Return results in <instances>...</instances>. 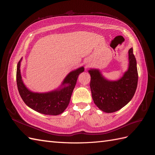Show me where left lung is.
I'll list each match as a JSON object with an SVG mask.
<instances>
[{
  "label": "left lung",
  "instance_id": "left-lung-1",
  "mask_svg": "<svg viewBox=\"0 0 155 155\" xmlns=\"http://www.w3.org/2000/svg\"><path fill=\"white\" fill-rule=\"evenodd\" d=\"M129 69L120 79L116 81H108L96 69L88 71L91 74L90 87L92 97L96 105L107 113L121 109L131 100L138 85L137 60L133 49L129 50Z\"/></svg>",
  "mask_w": 155,
  "mask_h": 155
}]
</instances>
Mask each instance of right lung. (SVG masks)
<instances>
[{
	"label": "right lung",
	"instance_id": "add662e5",
	"mask_svg": "<svg viewBox=\"0 0 155 155\" xmlns=\"http://www.w3.org/2000/svg\"><path fill=\"white\" fill-rule=\"evenodd\" d=\"M21 61V59L17 64V85L19 94L26 105L46 115L61 114L69 104L78 76L84 71V68L81 67L68 74L62 83L63 85L68 84V86L50 92L35 93L29 91L22 82L20 71Z\"/></svg>",
	"mask_w": 155,
	"mask_h": 155
}]
</instances>
